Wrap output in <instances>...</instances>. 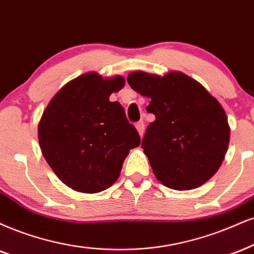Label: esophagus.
Here are the masks:
<instances>
[{"label":"esophagus","instance_id":"esophagus-1","mask_svg":"<svg viewBox=\"0 0 254 254\" xmlns=\"http://www.w3.org/2000/svg\"><path fill=\"white\" fill-rule=\"evenodd\" d=\"M135 127H136L137 132H139V135L142 136L143 132H145V124H143L142 121H139L135 124Z\"/></svg>","mask_w":254,"mask_h":254}]
</instances>
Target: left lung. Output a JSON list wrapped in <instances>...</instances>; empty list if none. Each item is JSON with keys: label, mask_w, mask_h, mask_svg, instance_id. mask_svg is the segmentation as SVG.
<instances>
[{"label": "left lung", "mask_w": 254, "mask_h": 254, "mask_svg": "<svg viewBox=\"0 0 254 254\" xmlns=\"http://www.w3.org/2000/svg\"><path fill=\"white\" fill-rule=\"evenodd\" d=\"M127 82L151 99L155 115L141 147L156 179L168 189L189 190L217 173L230 142L226 113L198 81L181 71L159 76L134 71Z\"/></svg>", "instance_id": "1"}]
</instances>
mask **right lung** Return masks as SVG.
<instances>
[{
	"label": "right lung",
	"mask_w": 254,
	"mask_h": 254,
	"mask_svg": "<svg viewBox=\"0 0 254 254\" xmlns=\"http://www.w3.org/2000/svg\"><path fill=\"white\" fill-rule=\"evenodd\" d=\"M124 86L122 76L83 74L64 84L43 112L37 130L41 152L74 190H107L118 180L130 149L140 145L122 106L109 101Z\"/></svg>",
	"instance_id": "1"
}]
</instances>
